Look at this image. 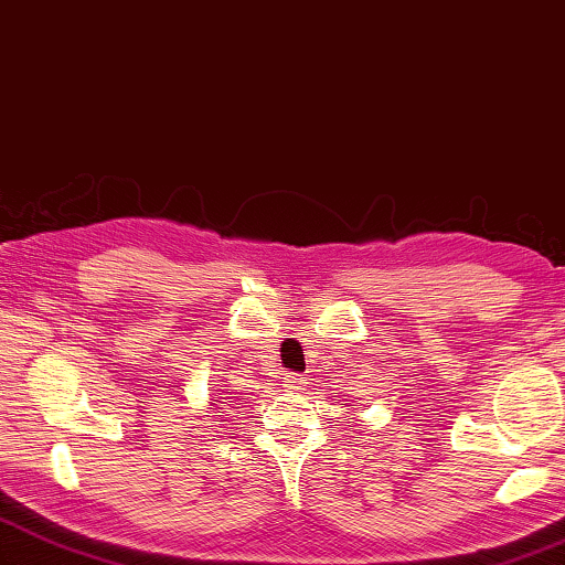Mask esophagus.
<instances>
[{
    "instance_id": "1",
    "label": "esophagus",
    "mask_w": 565,
    "mask_h": 565,
    "mask_svg": "<svg viewBox=\"0 0 565 565\" xmlns=\"http://www.w3.org/2000/svg\"><path fill=\"white\" fill-rule=\"evenodd\" d=\"M302 386H306V377H300V374H286L284 377L286 392H302Z\"/></svg>"
}]
</instances>
